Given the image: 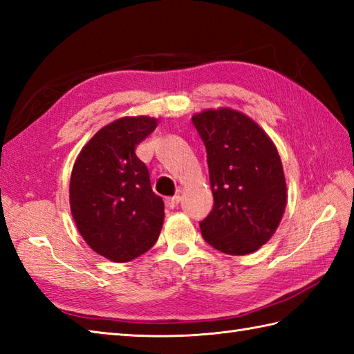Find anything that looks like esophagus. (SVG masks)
<instances>
[{
    "label": "esophagus",
    "instance_id": "1",
    "mask_svg": "<svg viewBox=\"0 0 354 354\" xmlns=\"http://www.w3.org/2000/svg\"><path fill=\"white\" fill-rule=\"evenodd\" d=\"M179 202H181V196H179V194H176V196L165 199V205H167L169 208H175V207L179 205Z\"/></svg>",
    "mask_w": 354,
    "mask_h": 354
}]
</instances>
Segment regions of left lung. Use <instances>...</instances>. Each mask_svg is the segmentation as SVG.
<instances>
[{"label": "left lung", "instance_id": "8db88e82", "mask_svg": "<svg viewBox=\"0 0 354 354\" xmlns=\"http://www.w3.org/2000/svg\"><path fill=\"white\" fill-rule=\"evenodd\" d=\"M207 149L214 205L199 223L202 237L230 255L257 251L284 214L288 187L269 135L243 112L205 109L192 117Z\"/></svg>", "mask_w": 354, "mask_h": 354}]
</instances>
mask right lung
Instances as JSON below:
<instances>
[{
    "label": "right lung",
    "mask_w": 354,
    "mask_h": 354,
    "mask_svg": "<svg viewBox=\"0 0 354 354\" xmlns=\"http://www.w3.org/2000/svg\"><path fill=\"white\" fill-rule=\"evenodd\" d=\"M158 126L147 115L122 117L97 132L73 165L70 208L88 246L124 263L155 245L164 202L152 192L146 164L135 149Z\"/></svg>",
    "instance_id": "add662e5"
}]
</instances>
